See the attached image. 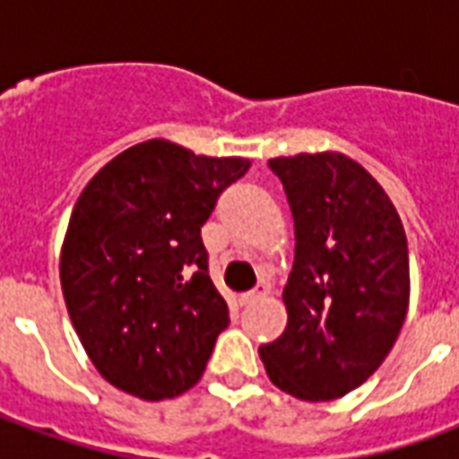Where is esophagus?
Listing matches in <instances>:
<instances>
[{
	"mask_svg": "<svg viewBox=\"0 0 459 459\" xmlns=\"http://www.w3.org/2000/svg\"><path fill=\"white\" fill-rule=\"evenodd\" d=\"M268 292H270L268 285H265V282H258V285H255V288L248 290V292H243V295H240V302H243V305H248V302H253V299L265 298V295H268Z\"/></svg>",
	"mask_w": 459,
	"mask_h": 459,
	"instance_id": "1",
	"label": "esophagus"
}]
</instances>
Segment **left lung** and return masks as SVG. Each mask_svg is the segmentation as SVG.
Instances as JSON below:
<instances>
[{
    "mask_svg": "<svg viewBox=\"0 0 459 459\" xmlns=\"http://www.w3.org/2000/svg\"><path fill=\"white\" fill-rule=\"evenodd\" d=\"M295 219L288 327L258 349L270 381L302 401H334L384 364L408 312L403 223L384 186L342 152L268 161Z\"/></svg>",
    "mask_w": 459,
    "mask_h": 459,
    "instance_id": "1",
    "label": "left lung"
}]
</instances>
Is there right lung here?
Returning <instances> with one entry per match:
<instances>
[{
	"label": "right lung",
	"instance_id": "obj_1",
	"mask_svg": "<svg viewBox=\"0 0 459 459\" xmlns=\"http://www.w3.org/2000/svg\"><path fill=\"white\" fill-rule=\"evenodd\" d=\"M248 167L243 157L147 140L81 191L61 248V288L75 334L108 384L164 401L201 378L229 327L201 226Z\"/></svg>",
	"mask_w": 459,
	"mask_h": 459
}]
</instances>
